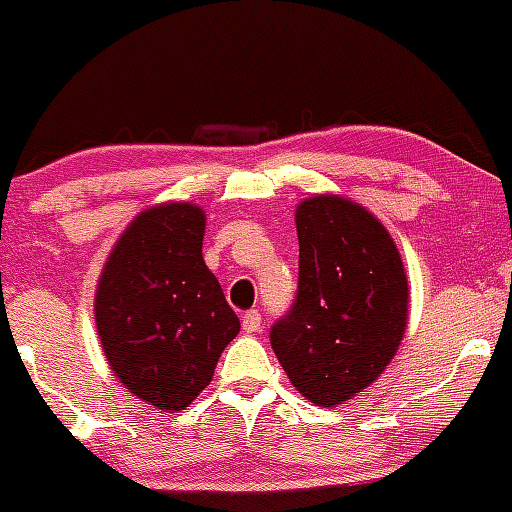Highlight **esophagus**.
<instances>
[{
	"label": "esophagus",
	"mask_w": 512,
	"mask_h": 512,
	"mask_svg": "<svg viewBox=\"0 0 512 512\" xmlns=\"http://www.w3.org/2000/svg\"><path fill=\"white\" fill-rule=\"evenodd\" d=\"M260 327H262L260 310H248V313L243 315V330L252 334V332H260Z\"/></svg>",
	"instance_id": "esophagus-1"
}]
</instances>
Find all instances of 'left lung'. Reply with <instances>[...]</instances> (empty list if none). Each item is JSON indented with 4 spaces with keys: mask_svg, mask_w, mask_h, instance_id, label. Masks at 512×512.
Returning <instances> with one entry per match:
<instances>
[{
    "mask_svg": "<svg viewBox=\"0 0 512 512\" xmlns=\"http://www.w3.org/2000/svg\"><path fill=\"white\" fill-rule=\"evenodd\" d=\"M298 291L269 330L291 383L310 402L342 404L383 373L407 327V274L383 223L349 199L296 209Z\"/></svg>",
    "mask_w": 512,
    "mask_h": 512,
    "instance_id": "left-lung-1",
    "label": "left lung"
}]
</instances>
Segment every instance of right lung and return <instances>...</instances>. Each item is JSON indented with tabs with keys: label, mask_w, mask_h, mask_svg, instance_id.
Here are the masks:
<instances>
[{
	"label": "right lung",
	"mask_w": 512,
	"mask_h": 512,
	"mask_svg": "<svg viewBox=\"0 0 512 512\" xmlns=\"http://www.w3.org/2000/svg\"><path fill=\"white\" fill-rule=\"evenodd\" d=\"M204 211L161 204L117 240L96 293L105 358L132 395L180 411L211 383L216 361L240 332L202 257Z\"/></svg>",
	"instance_id": "1"
}]
</instances>
